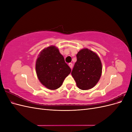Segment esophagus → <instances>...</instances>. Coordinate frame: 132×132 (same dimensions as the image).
<instances>
[{"instance_id":"esophagus-1","label":"esophagus","mask_w":132,"mask_h":132,"mask_svg":"<svg viewBox=\"0 0 132 132\" xmlns=\"http://www.w3.org/2000/svg\"><path fill=\"white\" fill-rule=\"evenodd\" d=\"M69 66L70 67V68L71 69H72V68H73V64L72 63H69Z\"/></svg>"}]
</instances>
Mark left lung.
Returning <instances> with one entry per match:
<instances>
[{"mask_svg": "<svg viewBox=\"0 0 132 132\" xmlns=\"http://www.w3.org/2000/svg\"><path fill=\"white\" fill-rule=\"evenodd\" d=\"M71 75L81 90L93 88L98 81L102 73V64L98 55L88 49H82L77 54Z\"/></svg>", "mask_w": 132, "mask_h": 132, "instance_id": "left-lung-1", "label": "left lung"}]
</instances>
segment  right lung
Wrapping results in <instances>:
<instances>
[{
  "mask_svg": "<svg viewBox=\"0 0 132 132\" xmlns=\"http://www.w3.org/2000/svg\"><path fill=\"white\" fill-rule=\"evenodd\" d=\"M36 70L39 80L50 90L61 87L64 80L71 72L58 49L52 46L44 49L39 54Z\"/></svg>",
  "mask_w": 132,
  "mask_h": 132,
  "instance_id": "obj_1",
  "label": "right lung"
}]
</instances>
